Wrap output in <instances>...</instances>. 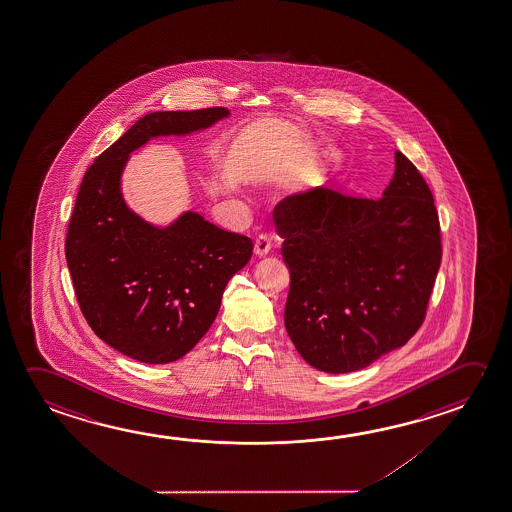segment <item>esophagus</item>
Instances as JSON below:
<instances>
[{
  "mask_svg": "<svg viewBox=\"0 0 512 512\" xmlns=\"http://www.w3.org/2000/svg\"><path fill=\"white\" fill-rule=\"evenodd\" d=\"M271 250V237L268 234H259L255 239V255L264 257Z\"/></svg>",
  "mask_w": 512,
  "mask_h": 512,
  "instance_id": "obj_1",
  "label": "esophagus"
}]
</instances>
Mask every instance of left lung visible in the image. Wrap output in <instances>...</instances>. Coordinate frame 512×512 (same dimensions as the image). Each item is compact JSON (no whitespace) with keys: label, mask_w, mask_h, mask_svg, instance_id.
I'll use <instances>...</instances> for the list:
<instances>
[{"label":"left lung","mask_w":512,"mask_h":512,"mask_svg":"<svg viewBox=\"0 0 512 512\" xmlns=\"http://www.w3.org/2000/svg\"><path fill=\"white\" fill-rule=\"evenodd\" d=\"M378 200L328 187L278 203L291 273L285 328L312 368L348 373L407 343L427 316L441 227L425 178L402 151Z\"/></svg>","instance_id":"8db88e82"}]
</instances>
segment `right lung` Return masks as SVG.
<instances>
[{"mask_svg":"<svg viewBox=\"0 0 512 512\" xmlns=\"http://www.w3.org/2000/svg\"><path fill=\"white\" fill-rule=\"evenodd\" d=\"M227 116L225 107L146 114L96 157L78 189L66 235L76 300L94 334L135 361L168 364L193 350L253 241L196 212L151 227L123 202L121 171L151 137L189 134Z\"/></svg>","mask_w":512,"mask_h":512,"instance_id":"obj_1","label":"right lung"}]
</instances>
